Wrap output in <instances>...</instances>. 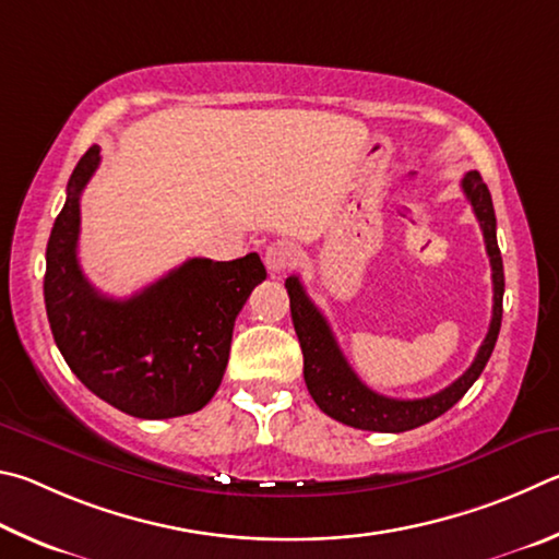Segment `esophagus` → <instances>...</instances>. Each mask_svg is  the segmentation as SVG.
I'll return each mask as SVG.
<instances>
[{
  "label": "esophagus",
  "instance_id": "1",
  "mask_svg": "<svg viewBox=\"0 0 559 559\" xmlns=\"http://www.w3.org/2000/svg\"><path fill=\"white\" fill-rule=\"evenodd\" d=\"M299 262V248L292 240H274L264 250V264L272 274L292 270Z\"/></svg>",
  "mask_w": 559,
  "mask_h": 559
}]
</instances>
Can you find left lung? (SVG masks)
Listing matches in <instances>:
<instances>
[{
	"mask_svg": "<svg viewBox=\"0 0 559 559\" xmlns=\"http://www.w3.org/2000/svg\"><path fill=\"white\" fill-rule=\"evenodd\" d=\"M464 195L472 203L474 215L484 230V242L488 260H491V280H493V317L481 348L474 358V364L466 368L464 376H459L452 385L439 390V393L417 400H397L385 397L370 390L360 380L354 368L348 366L346 356L334 338L329 321L321 314L319 307L309 299L305 285L299 277H287L285 287L289 295L292 324L299 336L301 354H305V380L309 395L314 397L321 413L338 419L348 427L368 429V432H407L419 425H427L444 415L449 407H454L466 395V390L476 383V378L484 373L488 358L493 354L498 331L503 319V260L496 240V213L491 191L484 183L481 174L468 171L462 179Z\"/></svg>",
	"mask_w": 559,
	"mask_h": 559,
	"instance_id": "1",
	"label": "left lung"
}]
</instances>
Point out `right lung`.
Masks as SVG:
<instances>
[{"label":"right lung","instance_id":"obj_1","mask_svg":"<svg viewBox=\"0 0 559 559\" xmlns=\"http://www.w3.org/2000/svg\"><path fill=\"white\" fill-rule=\"evenodd\" d=\"M100 164L93 144L68 179L46 248L44 301L58 350L105 403L140 419L199 413L218 390L235 317L267 277L258 252L191 258L130 299L97 292L78 264L81 193Z\"/></svg>","mask_w":559,"mask_h":559}]
</instances>
